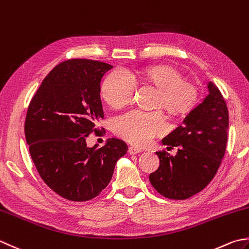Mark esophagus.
Segmentation results:
<instances>
[{"label": "esophagus", "instance_id": "esophagus-1", "mask_svg": "<svg viewBox=\"0 0 249 249\" xmlns=\"http://www.w3.org/2000/svg\"><path fill=\"white\" fill-rule=\"evenodd\" d=\"M140 152H141V149H139V148H136V147H133V145H131V147H129V148H128V153H129V154H131V155H135V154L140 153Z\"/></svg>", "mask_w": 249, "mask_h": 249}]
</instances>
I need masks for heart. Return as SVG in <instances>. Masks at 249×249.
Here are the masks:
<instances>
[{"label":"heart","mask_w":249,"mask_h":249,"mask_svg":"<svg viewBox=\"0 0 249 249\" xmlns=\"http://www.w3.org/2000/svg\"><path fill=\"white\" fill-rule=\"evenodd\" d=\"M136 83H142L158 89L154 107L163 108L173 116H184L193 111L199 100V91L193 82L172 66H151L136 73L114 70L101 84L102 99L114 109L123 108L133 100ZM114 133L136 145L149 143L155 136L167 129L160 111L131 110L114 120Z\"/></svg>","instance_id":"1"}]
</instances>
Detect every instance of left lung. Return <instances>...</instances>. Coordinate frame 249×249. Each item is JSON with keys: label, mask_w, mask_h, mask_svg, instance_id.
I'll return each mask as SVG.
<instances>
[{"label": "left lung", "mask_w": 249, "mask_h": 249, "mask_svg": "<svg viewBox=\"0 0 249 249\" xmlns=\"http://www.w3.org/2000/svg\"><path fill=\"white\" fill-rule=\"evenodd\" d=\"M209 94L190 112L183 124L163 139L176 157L157 152L160 166L149 179L157 191L170 199H187L205 189L220 167L228 141L229 112L221 91L208 83Z\"/></svg>", "instance_id": "8db88e82"}]
</instances>
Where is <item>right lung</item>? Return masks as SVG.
Here are the masks:
<instances>
[{
    "mask_svg": "<svg viewBox=\"0 0 249 249\" xmlns=\"http://www.w3.org/2000/svg\"><path fill=\"white\" fill-rule=\"evenodd\" d=\"M113 68L91 59H68L48 73L29 104L24 136L38 175L53 192L73 202L96 197L108 186L116 160L127 152L123 140L89 148L86 137L105 128L100 82Z\"/></svg>",
    "mask_w": 249,
    "mask_h": 249,
    "instance_id": "add662e5",
    "label": "right lung"
}]
</instances>
